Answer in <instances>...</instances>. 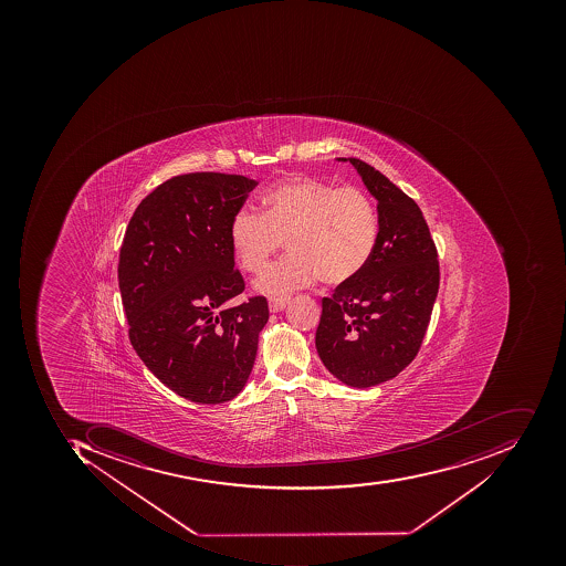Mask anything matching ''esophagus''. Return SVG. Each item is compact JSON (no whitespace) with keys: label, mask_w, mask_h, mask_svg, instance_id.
<instances>
[{"label":"esophagus","mask_w":566,"mask_h":566,"mask_svg":"<svg viewBox=\"0 0 566 566\" xmlns=\"http://www.w3.org/2000/svg\"><path fill=\"white\" fill-rule=\"evenodd\" d=\"M289 301H291L289 296H272L269 300V310L272 311V313H279V311L287 306Z\"/></svg>","instance_id":"34e87169"}]
</instances>
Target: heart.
Segmentation results:
<instances>
[{
  "label": "heart",
  "instance_id": "obj_1",
  "mask_svg": "<svg viewBox=\"0 0 566 566\" xmlns=\"http://www.w3.org/2000/svg\"><path fill=\"white\" fill-rule=\"evenodd\" d=\"M238 262L260 274L287 244L282 262L256 282L266 294H284L322 275L326 284L350 281L366 269L379 240V216L364 190L307 175H291L262 196V212L240 209L230 228Z\"/></svg>",
  "mask_w": 566,
  "mask_h": 566
}]
</instances>
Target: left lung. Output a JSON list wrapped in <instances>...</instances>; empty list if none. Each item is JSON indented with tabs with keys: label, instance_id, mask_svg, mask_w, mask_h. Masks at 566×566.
I'll list each match as a JSON object with an SVG mask.
<instances>
[{
	"label": "left lung",
	"instance_id": "8db88e82",
	"mask_svg": "<svg viewBox=\"0 0 566 566\" xmlns=\"http://www.w3.org/2000/svg\"><path fill=\"white\" fill-rule=\"evenodd\" d=\"M348 161L377 199L379 240L366 269L323 297L316 348L342 382L370 388L417 357L439 292V255L417 202L369 163Z\"/></svg>",
	"mask_w": 566,
	"mask_h": 566
}]
</instances>
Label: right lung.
Wrapping results in <instances>:
<instances>
[{"mask_svg": "<svg viewBox=\"0 0 566 566\" xmlns=\"http://www.w3.org/2000/svg\"><path fill=\"white\" fill-rule=\"evenodd\" d=\"M259 181L178 175L137 206L118 253L129 340L163 385L193 403L219 405L247 385L269 322L263 296L244 292L230 228Z\"/></svg>", "mask_w": 566, "mask_h": 566, "instance_id": "1", "label": "right lung"}]
</instances>
